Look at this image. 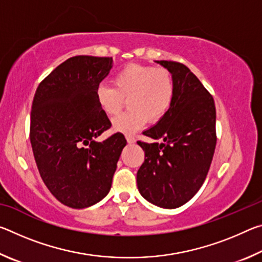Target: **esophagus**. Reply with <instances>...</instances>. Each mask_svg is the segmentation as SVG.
Listing matches in <instances>:
<instances>
[{
    "label": "esophagus",
    "mask_w": 262,
    "mask_h": 262,
    "mask_svg": "<svg viewBox=\"0 0 262 262\" xmlns=\"http://www.w3.org/2000/svg\"><path fill=\"white\" fill-rule=\"evenodd\" d=\"M126 140H127V142H128V143H134V142H135V140H134V137H133L132 135H129V134H128V135H126Z\"/></svg>",
    "instance_id": "34e87169"
}]
</instances>
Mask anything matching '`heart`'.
<instances>
[{"label":"heart","instance_id":"b5f03b06","mask_svg":"<svg viewBox=\"0 0 262 262\" xmlns=\"http://www.w3.org/2000/svg\"><path fill=\"white\" fill-rule=\"evenodd\" d=\"M114 85L100 84L97 100L108 115L120 113L128 99L129 110L113 120L115 130L132 134L149 119L156 122L167 113L174 99V79L163 68L128 64L118 72Z\"/></svg>","mask_w":262,"mask_h":262}]
</instances>
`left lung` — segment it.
<instances>
[{"label":"left lung","instance_id":"left-lung-1","mask_svg":"<svg viewBox=\"0 0 262 262\" xmlns=\"http://www.w3.org/2000/svg\"><path fill=\"white\" fill-rule=\"evenodd\" d=\"M174 79V99L167 113L143 134L154 143L137 142L144 163L137 188L145 200L174 209L188 202L206 180L216 147V108L211 95L185 64L156 61Z\"/></svg>","mask_w":262,"mask_h":262}]
</instances>
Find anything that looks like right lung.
Returning <instances> with one entry per match:
<instances>
[{
    "mask_svg": "<svg viewBox=\"0 0 262 262\" xmlns=\"http://www.w3.org/2000/svg\"><path fill=\"white\" fill-rule=\"evenodd\" d=\"M113 67L112 57L77 55L62 62L39 84L31 111L30 140L39 173L56 200L75 209L110 192L127 141L111 127L97 88Z\"/></svg>",
    "mask_w": 262,
    "mask_h": 262,
    "instance_id": "1",
    "label": "right lung"
}]
</instances>
